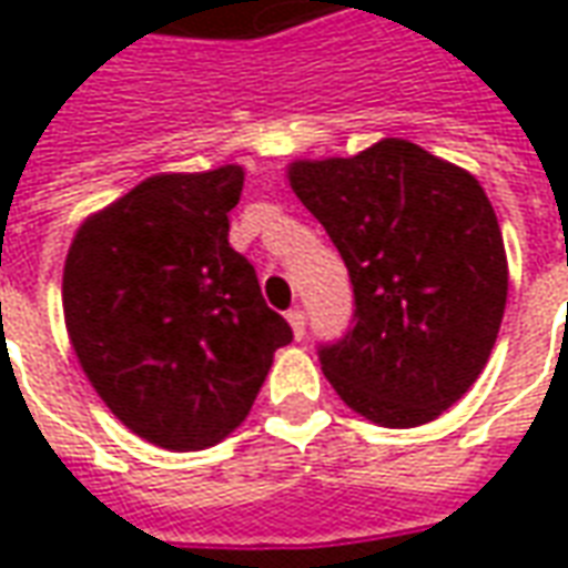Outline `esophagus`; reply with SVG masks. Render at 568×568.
<instances>
[{"label": "esophagus", "mask_w": 568, "mask_h": 568, "mask_svg": "<svg viewBox=\"0 0 568 568\" xmlns=\"http://www.w3.org/2000/svg\"><path fill=\"white\" fill-rule=\"evenodd\" d=\"M285 316H288V325H292L295 337H304V332H307V313H304L301 307H295V310H288Z\"/></svg>", "instance_id": "esophagus-1"}]
</instances>
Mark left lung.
<instances>
[{"mask_svg": "<svg viewBox=\"0 0 568 568\" xmlns=\"http://www.w3.org/2000/svg\"><path fill=\"white\" fill-rule=\"evenodd\" d=\"M288 182L353 285L344 337L320 344L334 393L389 428L423 426L477 381L499 334L508 261L475 175L407 140L297 161Z\"/></svg>", "mask_w": 568, "mask_h": 568, "instance_id": "1", "label": "left lung"}]
</instances>
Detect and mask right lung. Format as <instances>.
<instances>
[{
    "label": "right lung",
    "mask_w": 568,
    "mask_h": 568,
    "mask_svg": "<svg viewBox=\"0 0 568 568\" xmlns=\"http://www.w3.org/2000/svg\"><path fill=\"white\" fill-rule=\"evenodd\" d=\"M240 166L151 175L81 224L63 313L109 410L166 450H203L246 419L288 322L227 243Z\"/></svg>",
    "instance_id": "add662e5"
}]
</instances>
